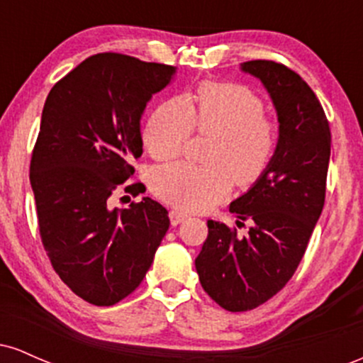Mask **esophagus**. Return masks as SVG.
<instances>
[{"instance_id":"obj_1","label":"esophagus","mask_w":363,"mask_h":363,"mask_svg":"<svg viewBox=\"0 0 363 363\" xmlns=\"http://www.w3.org/2000/svg\"><path fill=\"white\" fill-rule=\"evenodd\" d=\"M187 218V213L184 211H179V210H170V223L172 225H179L182 223Z\"/></svg>"}]
</instances>
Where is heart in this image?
I'll use <instances>...</instances> for the list:
<instances>
[{"instance_id": "1", "label": "heart", "mask_w": 363, "mask_h": 363, "mask_svg": "<svg viewBox=\"0 0 363 363\" xmlns=\"http://www.w3.org/2000/svg\"><path fill=\"white\" fill-rule=\"evenodd\" d=\"M264 102L235 83H203L193 101L174 97L150 116L143 141L155 160L182 155L193 131L215 136L206 164L181 162L157 169L150 187L165 203L187 211H201L222 201L237 186H249L272 164L278 129L264 116Z\"/></svg>"}]
</instances>
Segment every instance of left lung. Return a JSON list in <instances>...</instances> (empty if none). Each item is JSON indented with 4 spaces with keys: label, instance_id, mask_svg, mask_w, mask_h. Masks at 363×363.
I'll return each instance as SVG.
<instances>
[{
    "label": "left lung",
    "instance_id": "obj_1",
    "mask_svg": "<svg viewBox=\"0 0 363 363\" xmlns=\"http://www.w3.org/2000/svg\"><path fill=\"white\" fill-rule=\"evenodd\" d=\"M264 83L280 121L277 152L244 196L230 203L237 227L208 220L196 257L203 290L220 307L245 312L268 302L297 272L326 199L331 131L319 99L298 73L277 61H245Z\"/></svg>",
    "mask_w": 363,
    "mask_h": 363
}]
</instances>
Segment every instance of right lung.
<instances>
[{
    "instance_id": "add662e5",
    "label": "right lung",
    "mask_w": 363,
    "mask_h": 363,
    "mask_svg": "<svg viewBox=\"0 0 363 363\" xmlns=\"http://www.w3.org/2000/svg\"><path fill=\"white\" fill-rule=\"evenodd\" d=\"M172 74L174 66L99 52L45 99L30 160L40 240L54 272L94 306L138 289L169 230V211L152 198L128 208L111 201L116 191H143L125 182L143 152L140 119Z\"/></svg>"
}]
</instances>
